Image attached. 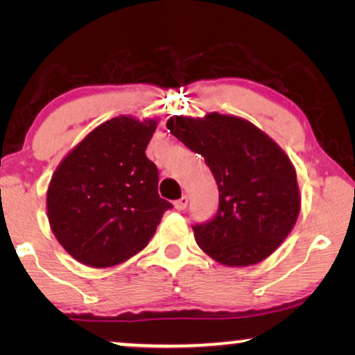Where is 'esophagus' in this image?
I'll return each mask as SVG.
<instances>
[{"instance_id": "esophagus-1", "label": "esophagus", "mask_w": 355, "mask_h": 355, "mask_svg": "<svg viewBox=\"0 0 355 355\" xmlns=\"http://www.w3.org/2000/svg\"><path fill=\"white\" fill-rule=\"evenodd\" d=\"M187 203H189V197L182 196L179 200L174 202V208H176V210H184V208L187 207Z\"/></svg>"}]
</instances>
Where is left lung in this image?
I'll list each match as a JSON object with an SVG mask.
<instances>
[{
    "label": "left lung",
    "mask_w": 355,
    "mask_h": 355,
    "mask_svg": "<svg viewBox=\"0 0 355 355\" xmlns=\"http://www.w3.org/2000/svg\"><path fill=\"white\" fill-rule=\"evenodd\" d=\"M166 128L205 158L218 184L215 216L192 226L200 249L227 266L255 265L273 254L300 210L297 176L288 155L236 116H174Z\"/></svg>",
    "instance_id": "8db88e82"
}]
</instances>
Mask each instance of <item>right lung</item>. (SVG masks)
Instances as JSON below:
<instances>
[{
	"instance_id": "obj_1",
	"label": "right lung",
	"mask_w": 355,
	"mask_h": 355,
	"mask_svg": "<svg viewBox=\"0 0 355 355\" xmlns=\"http://www.w3.org/2000/svg\"><path fill=\"white\" fill-rule=\"evenodd\" d=\"M157 121L118 116L92 130L53 174L46 192L53 234L77 261L106 268L142 250L173 205L158 196L145 155Z\"/></svg>"
}]
</instances>
